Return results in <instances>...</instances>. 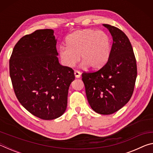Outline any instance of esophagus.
<instances>
[{"label": "esophagus", "mask_w": 153, "mask_h": 153, "mask_svg": "<svg viewBox=\"0 0 153 153\" xmlns=\"http://www.w3.org/2000/svg\"><path fill=\"white\" fill-rule=\"evenodd\" d=\"M74 74H75V76H76V78H79L80 76H81V73H80V72L77 70L74 71Z\"/></svg>", "instance_id": "34e87169"}]
</instances>
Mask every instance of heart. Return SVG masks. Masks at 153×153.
Wrapping results in <instances>:
<instances>
[{
  "label": "heart",
  "mask_w": 153,
  "mask_h": 153,
  "mask_svg": "<svg viewBox=\"0 0 153 153\" xmlns=\"http://www.w3.org/2000/svg\"><path fill=\"white\" fill-rule=\"evenodd\" d=\"M111 53L108 36L102 32L86 29L71 33L66 39V47L59 49V56L63 65L74 67L79 60L82 66L99 69L107 63Z\"/></svg>",
  "instance_id": "b5f03b06"
}]
</instances>
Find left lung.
Segmentation results:
<instances>
[{
    "label": "left lung",
    "mask_w": 153,
    "mask_h": 153,
    "mask_svg": "<svg viewBox=\"0 0 153 153\" xmlns=\"http://www.w3.org/2000/svg\"><path fill=\"white\" fill-rule=\"evenodd\" d=\"M113 38L107 63L96 72L83 73L88 101L102 115H110L126 105L132 96L137 77L136 61L128 36L119 28L103 24Z\"/></svg>",
    "instance_id": "8db88e82"
}]
</instances>
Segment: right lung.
Returning a JSON list of instances; mask_svg holds the SVG:
<instances>
[{"label":"right lung","instance_id":"obj_1","mask_svg":"<svg viewBox=\"0 0 153 153\" xmlns=\"http://www.w3.org/2000/svg\"><path fill=\"white\" fill-rule=\"evenodd\" d=\"M54 31L38 30L14 46L9 73L18 100L25 109L45 120H55L66 110L74 71L59 63Z\"/></svg>","mask_w":153,"mask_h":153}]
</instances>
